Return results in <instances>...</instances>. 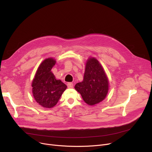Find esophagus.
<instances>
[{"label": "esophagus", "instance_id": "34e87169", "mask_svg": "<svg viewBox=\"0 0 152 152\" xmlns=\"http://www.w3.org/2000/svg\"><path fill=\"white\" fill-rule=\"evenodd\" d=\"M67 86H68V88H73V84L72 83H68L67 84Z\"/></svg>", "mask_w": 152, "mask_h": 152}]
</instances>
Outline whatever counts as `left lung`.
Here are the masks:
<instances>
[{"instance_id": "1", "label": "left lung", "mask_w": 152, "mask_h": 152, "mask_svg": "<svg viewBox=\"0 0 152 152\" xmlns=\"http://www.w3.org/2000/svg\"><path fill=\"white\" fill-rule=\"evenodd\" d=\"M75 88L89 105H96L105 99L109 90L108 79L96 58L87 59L83 81L77 83Z\"/></svg>"}]
</instances>
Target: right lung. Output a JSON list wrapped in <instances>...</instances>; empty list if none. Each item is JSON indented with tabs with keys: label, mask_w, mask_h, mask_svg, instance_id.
Masks as SVG:
<instances>
[{
	"label": "right lung",
	"mask_w": 152,
	"mask_h": 152,
	"mask_svg": "<svg viewBox=\"0 0 152 152\" xmlns=\"http://www.w3.org/2000/svg\"><path fill=\"white\" fill-rule=\"evenodd\" d=\"M53 58L45 59L39 66L31 86L33 97L37 103L44 108H51L57 105L63 92L67 88L58 80L51 71L55 65Z\"/></svg>",
	"instance_id": "1"
}]
</instances>
